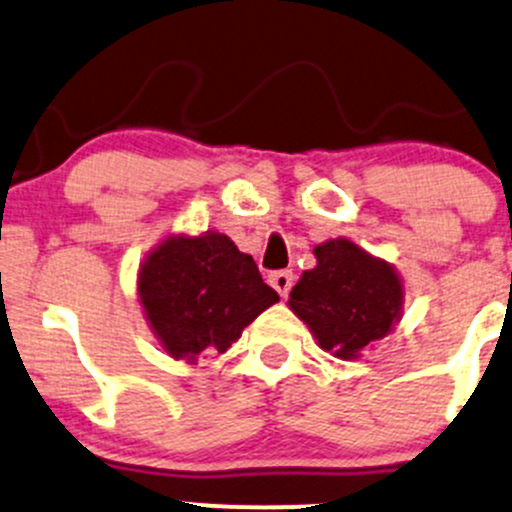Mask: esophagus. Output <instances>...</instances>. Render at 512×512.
Listing matches in <instances>:
<instances>
[{
	"label": "esophagus",
	"mask_w": 512,
	"mask_h": 512,
	"mask_svg": "<svg viewBox=\"0 0 512 512\" xmlns=\"http://www.w3.org/2000/svg\"><path fill=\"white\" fill-rule=\"evenodd\" d=\"M269 284L274 286V289L279 291V296L286 299L291 291V286H294V274L289 272V269H282V272H272L269 274Z\"/></svg>",
	"instance_id": "obj_1"
}]
</instances>
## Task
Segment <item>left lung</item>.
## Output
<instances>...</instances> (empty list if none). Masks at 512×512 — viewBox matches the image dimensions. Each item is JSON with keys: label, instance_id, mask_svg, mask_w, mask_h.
<instances>
[{"label": "left lung", "instance_id": "8db88e82", "mask_svg": "<svg viewBox=\"0 0 512 512\" xmlns=\"http://www.w3.org/2000/svg\"><path fill=\"white\" fill-rule=\"evenodd\" d=\"M316 267L306 269L289 294L320 350L359 359L367 347L393 333L403 318L406 286L391 262L347 238L313 247Z\"/></svg>", "mask_w": 512, "mask_h": 512}]
</instances>
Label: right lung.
Returning a JSON list of instances; mask_svg holds the SVG:
<instances>
[{"instance_id":"add662e5","label":"right lung","mask_w":512,"mask_h":512,"mask_svg":"<svg viewBox=\"0 0 512 512\" xmlns=\"http://www.w3.org/2000/svg\"><path fill=\"white\" fill-rule=\"evenodd\" d=\"M138 301L172 359L196 364L223 355L279 294L228 235L170 233L138 269Z\"/></svg>"}]
</instances>
